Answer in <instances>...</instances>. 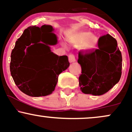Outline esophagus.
Masks as SVG:
<instances>
[{"mask_svg": "<svg viewBox=\"0 0 132 132\" xmlns=\"http://www.w3.org/2000/svg\"><path fill=\"white\" fill-rule=\"evenodd\" d=\"M69 61L70 62V63H73V62H75L76 61V59H75V55H73V54H70L69 55Z\"/></svg>", "mask_w": 132, "mask_h": 132, "instance_id": "obj_1", "label": "esophagus"}]
</instances>
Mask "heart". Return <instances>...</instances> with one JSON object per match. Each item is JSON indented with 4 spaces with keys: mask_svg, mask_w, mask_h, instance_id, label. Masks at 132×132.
I'll use <instances>...</instances> for the list:
<instances>
[{
    "mask_svg": "<svg viewBox=\"0 0 132 132\" xmlns=\"http://www.w3.org/2000/svg\"><path fill=\"white\" fill-rule=\"evenodd\" d=\"M69 43L76 46H80L81 50L90 53L95 49L98 43V38L88 31L74 32L67 37ZM64 46V44H63Z\"/></svg>",
    "mask_w": 132,
    "mask_h": 132,
    "instance_id": "obj_1",
    "label": "heart"
}]
</instances>
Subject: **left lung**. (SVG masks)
<instances>
[{"label":"left lung","mask_w":132,"mask_h":132,"mask_svg":"<svg viewBox=\"0 0 132 132\" xmlns=\"http://www.w3.org/2000/svg\"><path fill=\"white\" fill-rule=\"evenodd\" d=\"M99 49L90 53H79L78 62L82 69L79 78L83 93L103 95L119 82L122 75V57L117 42L109 34L98 42Z\"/></svg>","instance_id":"1"}]
</instances>
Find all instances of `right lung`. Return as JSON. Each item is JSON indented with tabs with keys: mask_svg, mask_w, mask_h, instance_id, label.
<instances>
[{
	"mask_svg": "<svg viewBox=\"0 0 132 132\" xmlns=\"http://www.w3.org/2000/svg\"><path fill=\"white\" fill-rule=\"evenodd\" d=\"M51 25L31 26L24 30L12 51L10 69L19 89L31 97L46 96L52 94L58 76L69 66L67 56H59L51 50L46 37L53 33ZM57 41V40H56ZM37 49L39 50L36 52ZM39 59L33 63L32 57Z\"/></svg>",
	"mask_w": 132,
	"mask_h": 132,
	"instance_id": "add662e5",
	"label": "right lung"
}]
</instances>
